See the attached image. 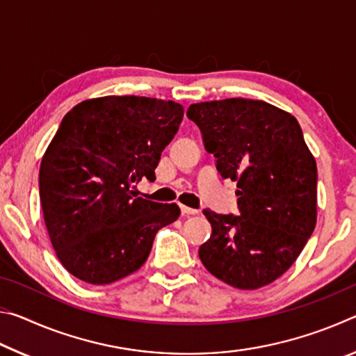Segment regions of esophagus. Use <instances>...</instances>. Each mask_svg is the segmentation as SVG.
Segmentation results:
<instances>
[{
  "label": "esophagus",
  "instance_id": "34e87169",
  "mask_svg": "<svg viewBox=\"0 0 356 356\" xmlns=\"http://www.w3.org/2000/svg\"><path fill=\"white\" fill-rule=\"evenodd\" d=\"M180 212H182V215H196V213H200V210L186 207V206H180Z\"/></svg>",
  "mask_w": 356,
  "mask_h": 356
}]
</instances>
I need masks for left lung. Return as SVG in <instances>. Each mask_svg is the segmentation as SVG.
Wrapping results in <instances>:
<instances>
[{"instance_id": "obj_1", "label": "left lung", "mask_w": 356, "mask_h": 356, "mask_svg": "<svg viewBox=\"0 0 356 356\" xmlns=\"http://www.w3.org/2000/svg\"><path fill=\"white\" fill-rule=\"evenodd\" d=\"M186 116L221 177L237 182L240 215L204 210L212 236L201 262L232 287L267 286L297 261L317 221V166L298 120L250 99L193 104Z\"/></svg>"}]
</instances>
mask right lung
<instances>
[{
	"label": "right lung",
	"instance_id": "right-lung-1",
	"mask_svg": "<svg viewBox=\"0 0 356 356\" xmlns=\"http://www.w3.org/2000/svg\"><path fill=\"white\" fill-rule=\"evenodd\" d=\"M184 106L171 100L106 95L72 108L42 156L39 193L45 226L64 268L89 284L136 272L155 234L180 215L177 204L136 197L155 180Z\"/></svg>",
	"mask_w": 356,
	"mask_h": 356
}]
</instances>
